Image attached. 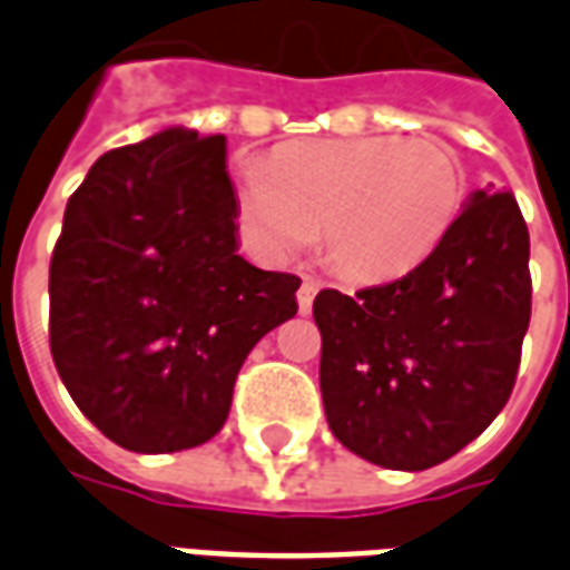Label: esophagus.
Segmentation results:
<instances>
[{"mask_svg": "<svg viewBox=\"0 0 570 570\" xmlns=\"http://www.w3.org/2000/svg\"><path fill=\"white\" fill-rule=\"evenodd\" d=\"M317 289H321V281L317 277H305L302 286H298V308L311 311L314 305V296H317Z\"/></svg>", "mask_w": 570, "mask_h": 570, "instance_id": "34e87169", "label": "esophagus"}]
</instances>
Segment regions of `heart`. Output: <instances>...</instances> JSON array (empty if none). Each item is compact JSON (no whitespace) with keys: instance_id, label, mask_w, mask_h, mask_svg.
<instances>
[{"instance_id":"obj_1","label":"heart","mask_w":570,"mask_h":570,"mask_svg":"<svg viewBox=\"0 0 570 570\" xmlns=\"http://www.w3.org/2000/svg\"><path fill=\"white\" fill-rule=\"evenodd\" d=\"M466 176L436 140L357 137L289 142L240 164L237 213L272 259H289L321 228L323 253L351 281L415 268L458 219Z\"/></svg>"}]
</instances>
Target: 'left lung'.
I'll use <instances>...</instances> for the list:
<instances>
[{"label":"left lung","mask_w":570,"mask_h":570,"mask_svg":"<svg viewBox=\"0 0 570 570\" xmlns=\"http://www.w3.org/2000/svg\"><path fill=\"white\" fill-rule=\"evenodd\" d=\"M528 321V225L510 191L479 188L412 272L314 298L335 440L387 470L449 461L507 406Z\"/></svg>","instance_id":"left-lung-1"}]
</instances>
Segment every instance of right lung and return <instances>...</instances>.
<instances>
[{"instance_id": "add662e5", "label": "right lung", "mask_w": 570, "mask_h": 570, "mask_svg": "<svg viewBox=\"0 0 570 570\" xmlns=\"http://www.w3.org/2000/svg\"><path fill=\"white\" fill-rule=\"evenodd\" d=\"M225 137L170 128L97 158L48 272L51 357L81 415L121 449H195L223 430L235 379L296 317V274L237 256Z\"/></svg>"}]
</instances>
